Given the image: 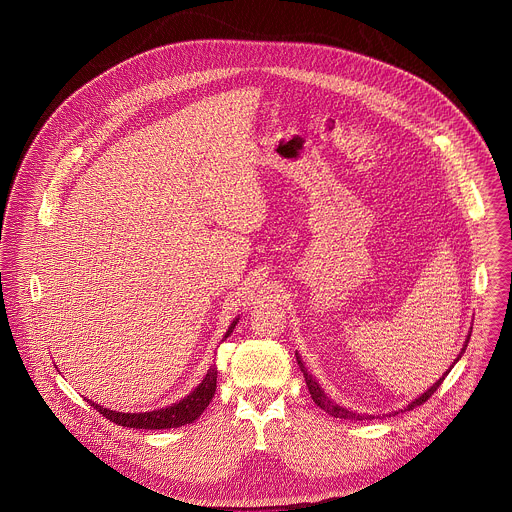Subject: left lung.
I'll use <instances>...</instances> for the list:
<instances>
[{
  "instance_id": "left-lung-1",
  "label": "left lung",
  "mask_w": 512,
  "mask_h": 512,
  "mask_svg": "<svg viewBox=\"0 0 512 512\" xmlns=\"http://www.w3.org/2000/svg\"><path fill=\"white\" fill-rule=\"evenodd\" d=\"M469 337H471V333L467 335V339H465V345H463V349H461V353H459V357L453 361V365L461 359V355L465 353V347H467V343H469ZM295 357H297V353H295ZM297 365L301 368V372H303V378H305V384H307V388H309V394H311V398H313V402L323 410V412H327L329 416H333V418H341V420H370L372 416H363V414H355V412H349L347 408H341L339 404H335L331 398H327V394L321 390V386H319V382L307 372V368L303 366V361L297 357ZM451 365V366H453ZM451 366H449V370H451ZM449 370L447 372H443V376L439 378L438 382L434 384V386H430L422 396H418L416 400H412L406 408H404V412L406 410H414L416 406H422L436 390L439 388V384L445 380V376L449 374Z\"/></svg>"
}]
</instances>
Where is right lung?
Wrapping results in <instances>:
<instances>
[{
  "label": "right lung",
  "instance_id": "obj_1",
  "mask_svg": "<svg viewBox=\"0 0 512 512\" xmlns=\"http://www.w3.org/2000/svg\"><path fill=\"white\" fill-rule=\"evenodd\" d=\"M236 323H238V317L230 323L224 339L232 333ZM215 392H217V368L211 366L207 376L203 378V382L189 396H185L177 404H171V406L161 408V410L128 414V412H116V410L102 408L100 404H94L92 400H90V406H94V410H98L110 422H114L118 426H124V428L167 430V428H179V426H185V424H193L205 412V408L211 404Z\"/></svg>",
  "mask_w": 512,
  "mask_h": 512
}]
</instances>
